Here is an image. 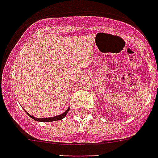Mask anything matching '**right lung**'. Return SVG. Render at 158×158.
Wrapping results in <instances>:
<instances>
[{
  "label": "right lung",
  "mask_w": 158,
  "mask_h": 158,
  "mask_svg": "<svg viewBox=\"0 0 158 158\" xmlns=\"http://www.w3.org/2000/svg\"><path fill=\"white\" fill-rule=\"evenodd\" d=\"M69 107H68V109H67L64 112H63L62 114H60V115H56V116H53V117H48V118H37V117H33V116H32L31 115H29L27 111H26V113L28 114L29 116H30L32 119H33L34 120H36V121H40V122H52V121H56V120H62L63 118H64V116L67 115V113H68V111H69Z\"/></svg>",
  "instance_id": "1"
}]
</instances>
